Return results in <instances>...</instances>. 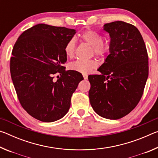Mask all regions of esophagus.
Returning <instances> with one entry per match:
<instances>
[{
	"label": "esophagus",
	"mask_w": 158,
	"mask_h": 158,
	"mask_svg": "<svg viewBox=\"0 0 158 158\" xmlns=\"http://www.w3.org/2000/svg\"><path fill=\"white\" fill-rule=\"evenodd\" d=\"M83 77H84V79H88V75L87 74H83Z\"/></svg>",
	"instance_id": "obj_1"
}]
</instances>
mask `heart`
<instances>
[{
	"mask_svg": "<svg viewBox=\"0 0 158 158\" xmlns=\"http://www.w3.org/2000/svg\"><path fill=\"white\" fill-rule=\"evenodd\" d=\"M81 39L90 46L96 55L103 56L108 52V47L103 44V37L100 33L93 31H88L81 35ZM75 48V42L74 39L69 40L65 47V53L68 57H73ZM98 63L95 60H78L70 64L69 68L73 70L83 74H88L93 69L96 68Z\"/></svg>",
	"mask_w": 158,
	"mask_h": 158,
	"instance_id": "heart-1",
	"label": "heart"
}]
</instances>
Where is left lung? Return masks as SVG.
<instances>
[{"mask_svg": "<svg viewBox=\"0 0 158 158\" xmlns=\"http://www.w3.org/2000/svg\"><path fill=\"white\" fill-rule=\"evenodd\" d=\"M109 54L98 71L88 77L90 102L99 116L121 118L139 102L148 77V57L140 32L135 26L116 21L106 23Z\"/></svg>", "mask_w": 158, "mask_h": 158, "instance_id": "obj_1", "label": "left lung"}]
</instances>
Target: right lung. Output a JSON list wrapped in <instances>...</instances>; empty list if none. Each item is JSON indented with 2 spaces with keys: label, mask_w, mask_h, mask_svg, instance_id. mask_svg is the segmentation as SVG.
Instances as JSON below:
<instances>
[{
  "label": "right lung",
  "mask_w": 158,
  "mask_h": 158,
  "mask_svg": "<svg viewBox=\"0 0 158 158\" xmlns=\"http://www.w3.org/2000/svg\"><path fill=\"white\" fill-rule=\"evenodd\" d=\"M76 33L74 29L39 23L23 32L13 47L10 73L19 100L39 121L62 118L84 79L79 72L65 71L63 66L65 45ZM55 74L60 75L56 82L53 81Z\"/></svg>",
  "instance_id": "1"
}]
</instances>
